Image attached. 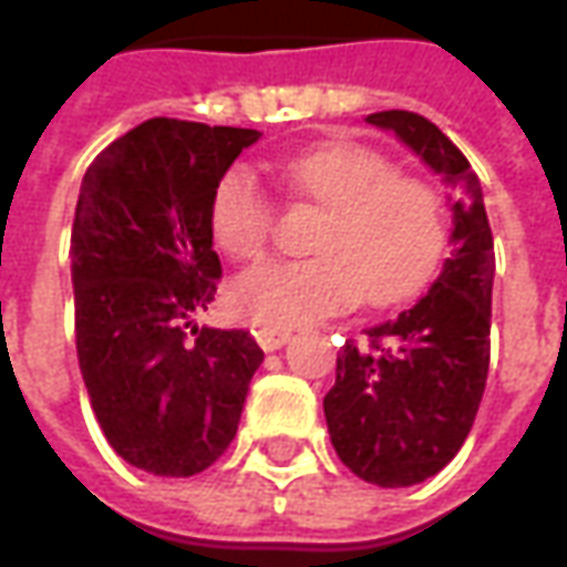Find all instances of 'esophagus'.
Segmentation results:
<instances>
[{"label":"esophagus","instance_id":"esophagus-1","mask_svg":"<svg viewBox=\"0 0 567 567\" xmlns=\"http://www.w3.org/2000/svg\"><path fill=\"white\" fill-rule=\"evenodd\" d=\"M255 337H258V343L264 352H276V349H282L288 340H291V331H272V328H258L255 331Z\"/></svg>","mask_w":567,"mask_h":567}]
</instances>
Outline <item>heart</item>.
I'll return each mask as SVG.
<instances>
[{"label": "heart", "instance_id": "1", "mask_svg": "<svg viewBox=\"0 0 567 567\" xmlns=\"http://www.w3.org/2000/svg\"><path fill=\"white\" fill-rule=\"evenodd\" d=\"M297 199L321 206L309 260H270L236 276L230 303L260 328L288 331L355 307H398L425 288L446 251V215L437 190L401 175L385 154L331 142L276 163ZM276 206L258 175L234 166L212 194L209 227L227 258L267 251Z\"/></svg>", "mask_w": 567, "mask_h": 567}]
</instances>
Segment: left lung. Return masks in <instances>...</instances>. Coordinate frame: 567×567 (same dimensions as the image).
Instances as JSON below:
<instances>
[{"instance_id":"obj_1","label":"left lung","mask_w":567,"mask_h":567,"mask_svg":"<svg viewBox=\"0 0 567 567\" xmlns=\"http://www.w3.org/2000/svg\"><path fill=\"white\" fill-rule=\"evenodd\" d=\"M455 187L452 251L416 307L368 331L337 355L324 419L340 462L373 486L398 488L443 471L462 450L486 392L495 246L471 163L427 117L377 112Z\"/></svg>"}]
</instances>
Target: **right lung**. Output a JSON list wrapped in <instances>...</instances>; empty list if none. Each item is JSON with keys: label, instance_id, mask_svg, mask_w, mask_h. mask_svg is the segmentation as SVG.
I'll return each mask as SVG.
<instances>
[{"label": "right lung", "instance_id": "add662e5", "mask_svg": "<svg viewBox=\"0 0 567 567\" xmlns=\"http://www.w3.org/2000/svg\"><path fill=\"white\" fill-rule=\"evenodd\" d=\"M258 130L151 117L96 154L72 221L75 349L96 422L140 471L194 476L236 437L264 361L248 331L197 328L215 300L212 194Z\"/></svg>", "mask_w": 567, "mask_h": 567}]
</instances>
